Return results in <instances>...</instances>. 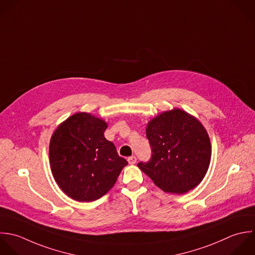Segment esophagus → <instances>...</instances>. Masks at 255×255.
<instances>
[{"mask_svg": "<svg viewBox=\"0 0 255 255\" xmlns=\"http://www.w3.org/2000/svg\"><path fill=\"white\" fill-rule=\"evenodd\" d=\"M128 162H129V164L133 165V164H135L137 162V158L135 156H131V157L128 158Z\"/></svg>", "mask_w": 255, "mask_h": 255, "instance_id": "1", "label": "esophagus"}]
</instances>
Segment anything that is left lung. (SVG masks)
<instances>
[{
	"instance_id": "obj_1",
	"label": "left lung",
	"mask_w": 255,
	"mask_h": 255,
	"mask_svg": "<svg viewBox=\"0 0 255 255\" xmlns=\"http://www.w3.org/2000/svg\"><path fill=\"white\" fill-rule=\"evenodd\" d=\"M146 137L152 155L138 167L156 186L167 193L184 194L202 182L212 147L200 121L180 109L167 111L148 123Z\"/></svg>"
}]
</instances>
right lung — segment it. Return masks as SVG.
Segmentation results:
<instances>
[{
  "instance_id": "obj_1",
  "label": "right lung",
  "mask_w": 255,
  "mask_h": 255,
  "mask_svg": "<svg viewBox=\"0 0 255 255\" xmlns=\"http://www.w3.org/2000/svg\"><path fill=\"white\" fill-rule=\"evenodd\" d=\"M107 124L88 113H76L54 131L49 161L59 188L78 202L104 196L128 162L104 137Z\"/></svg>"
}]
</instances>
